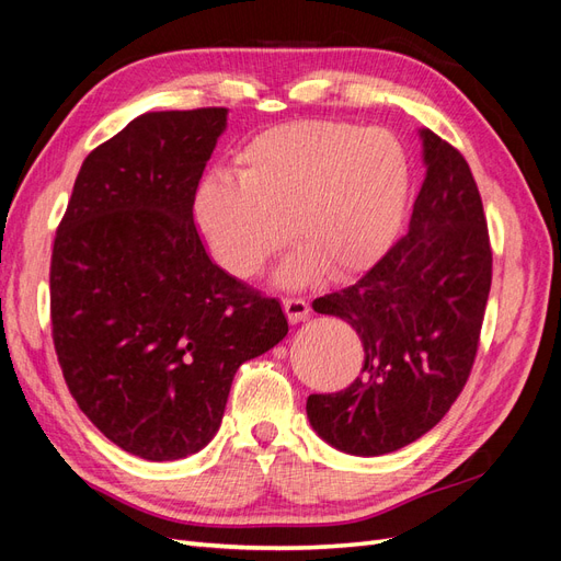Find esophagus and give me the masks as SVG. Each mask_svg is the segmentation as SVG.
I'll list each match as a JSON object with an SVG mask.
<instances>
[{
    "label": "esophagus",
    "instance_id": "esophagus-1",
    "mask_svg": "<svg viewBox=\"0 0 561 561\" xmlns=\"http://www.w3.org/2000/svg\"><path fill=\"white\" fill-rule=\"evenodd\" d=\"M283 309H285L287 318H290V322H301L311 316L309 301L301 297H283Z\"/></svg>",
    "mask_w": 561,
    "mask_h": 561
}]
</instances>
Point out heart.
Here are the masks:
<instances>
[{
	"label": "heart",
	"instance_id": "1",
	"mask_svg": "<svg viewBox=\"0 0 561 561\" xmlns=\"http://www.w3.org/2000/svg\"><path fill=\"white\" fill-rule=\"evenodd\" d=\"M233 173L198 184L194 225L210 257L243 280L262 274L287 233L299 250L280 268L283 285H309L325 268L360 274L393 245L410 198L398 135L325 118L254 135Z\"/></svg>",
	"mask_w": 561,
	"mask_h": 561
}]
</instances>
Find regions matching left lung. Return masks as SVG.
Returning <instances> with one entry per match:
<instances>
[{
  "instance_id": "left-lung-1",
  "label": "left lung",
  "mask_w": 561,
  "mask_h": 561,
  "mask_svg": "<svg viewBox=\"0 0 561 561\" xmlns=\"http://www.w3.org/2000/svg\"><path fill=\"white\" fill-rule=\"evenodd\" d=\"M428 171L410 231L313 311L346 320L363 342L360 377L316 393L307 414L332 447L379 456L437 426L470 377L491 287L482 196L461 151L423 128Z\"/></svg>"
}]
</instances>
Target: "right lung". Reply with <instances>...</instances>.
<instances>
[{"label":"right lung","instance_id":"obj_1","mask_svg":"<svg viewBox=\"0 0 561 561\" xmlns=\"http://www.w3.org/2000/svg\"><path fill=\"white\" fill-rule=\"evenodd\" d=\"M227 107L147 112L95 147L50 254V325L79 410L116 447H206L236 369L287 334L280 301L219 268L194 196Z\"/></svg>","mask_w":561,"mask_h":561}]
</instances>
